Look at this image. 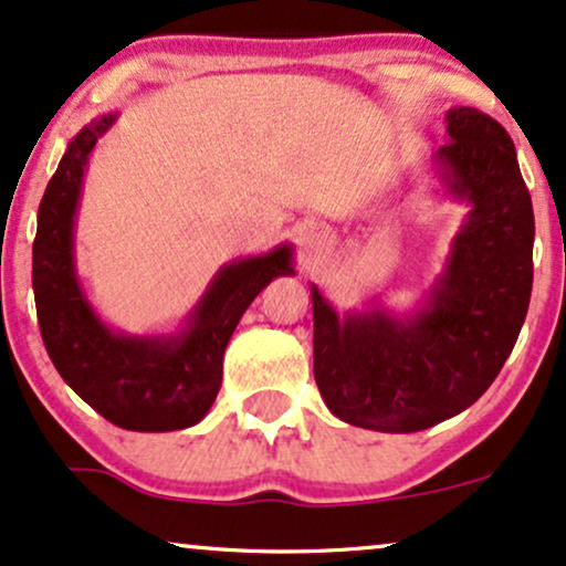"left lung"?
Returning a JSON list of instances; mask_svg holds the SVG:
<instances>
[{"mask_svg":"<svg viewBox=\"0 0 566 566\" xmlns=\"http://www.w3.org/2000/svg\"><path fill=\"white\" fill-rule=\"evenodd\" d=\"M451 191L472 205L430 306L411 323L348 317L312 289L315 380L333 415L380 432H417L475 403L496 380L533 291V201L504 125L475 107L449 117Z\"/></svg>","mask_w":566,"mask_h":566,"instance_id":"left-lung-1","label":"left lung"}]
</instances>
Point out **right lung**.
Instances as JSON below:
<instances>
[{
  "instance_id": "obj_1",
  "label": "right lung",
  "mask_w": 566,
  "mask_h": 566,
  "mask_svg": "<svg viewBox=\"0 0 566 566\" xmlns=\"http://www.w3.org/2000/svg\"><path fill=\"white\" fill-rule=\"evenodd\" d=\"M113 115L91 123L67 146L39 205L33 296L39 331L62 380L88 407L125 430L167 432L197 424L222 380V354L254 296L291 272V251L241 260L218 275L178 340L115 336L83 298L73 272V214L83 165Z\"/></svg>"
}]
</instances>
